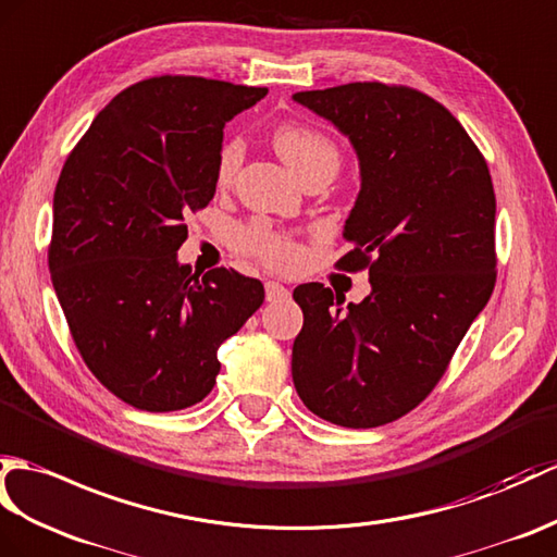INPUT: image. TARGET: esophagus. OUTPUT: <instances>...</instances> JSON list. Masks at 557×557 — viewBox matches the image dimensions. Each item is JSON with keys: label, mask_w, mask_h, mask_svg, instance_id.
<instances>
[{"label": "esophagus", "mask_w": 557, "mask_h": 557, "mask_svg": "<svg viewBox=\"0 0 557 557\" xmlns=\"http://www.w3.org/2000/svg\"><path fill=\"white\" fill-rule=\"evenodd\" d=\"M265 299L268 301H273V304H277V301H287L289 299V289L284 287V284H280V282H265Z\"/></svg>", "instance_id": "obj_1"}]
</instances>
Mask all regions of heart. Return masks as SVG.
Here are the masks:
<instances>
[{
	"label": "heart",
	"instance_id": "heart-1",
	"mask_svg": "<svg viewBox=\"0 0 557 557\" xmlns=\"http://www.w3.org/2000/svg\"><path fill=\"white\" fill-rule=\"evenodd\" d=\"M273 141L280 157L287 161L301 177L320 165H337L339 149L334 141L304 123H280L273 133ZM244 159V145L239 137H225L215 157V183L218 187H227L235 180ZM232 247L237 251L258 258L268 265L287 268L296 261L299 249L292 237L268 227L265 223H249L232 230Z\"/></svg>",
	"mask_w": 557,
	"mask_h": 557
}]
</instances>
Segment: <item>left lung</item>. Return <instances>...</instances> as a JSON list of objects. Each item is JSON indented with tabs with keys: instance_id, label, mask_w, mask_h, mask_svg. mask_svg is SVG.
Segmentation results:
<instances>
[{
	"instance_id": "obj_1",
	"label": "left lung",
	"mask_w": 557,
	"mask_h": 557,
	"mask_svg": "<svg viewBox=\"0 0 557 557\" xmlns=\"http://www.w3.org/2000/svg\"><path fill=\"white\" fill-rule=\"evenodd\" d=\"M332 121L360 161V194L337 263L368 270L360 304L299 284L304 327L292 377L318 418L370 430L432 394L496 284V194L482 151L420 89L348 83L296 92Z\"/></svg>"
}]
</instances>
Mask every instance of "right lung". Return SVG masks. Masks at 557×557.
<instances>
[{
    "mask_svg": "<svg viewBox=\"0 0 557 557\" xmlns=\"http://www.w3.org/2000/svg\"><path fill=\"white\" fill-rule=\"evenodd\" d=\"M268 87L147 77L115 95L69 153L54 191L49 270L85 366L127 406L199 404L218 348L265 299L232 268L177 263L185 215L215 194L223 127Z\"/></svg>",
    "mask_w": 557,
    "mask_h": 557,
    "instance_id": "right-lung-1",
    "label": "right lung"
}]
</instances>
